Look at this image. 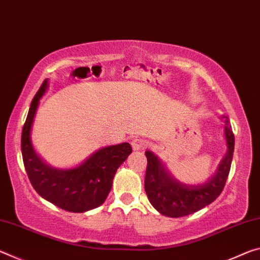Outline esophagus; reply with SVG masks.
I'll return each mask as SVG.
<instances>
[{"label":"esophagus","instance_id":"esophagus-1","mask_svg":"<svg viewBox=\"0 0 260 260\" xmlns=\"http://www.w3.org/2000/svg\"><path fill=\"white\" fill-rule=\"evenodd\" d=\"M131 144H132V148H133V150H143V149L147 148L148 142L146 140H142V139H134L131 142Z\"/></svg>","mask_w":260,"mask_h":260}]
</instances>
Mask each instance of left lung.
<instances>
[{
	"mask_svg": "<svg viewBox=\"0 0 260 260\" xmlns=\"http://www.w3.org/2000/svg\"><path fill=\"white\" fill-rule=\"evenodd\" d=\"M222 119H225L223 131L227 151L215 173L204 183L186 184L180 182L167 171L160 158L151 151H146L148 166L144 189L151 205L162 215L179 218L197 212L212 203L221 193L230 174L235 143L228 118L222 116Z\"/></svg>",
	"mask_w": 260,
	"mask_h": 260,
	"instance_id": "obj_1",
	"label": "left lung"
}]
</instances>
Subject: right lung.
<instances>
[{
	"mask_svg": "<svg viewBox=\"0 0 260 260\" xmlns=\"http://www.w3.org/2000/svg\"><path fill=\"white\" fill-rule=\"evenodd\" d=\"M48 79L34 96L21 132V153L28 179L39 195L69 212H86L107 200L118 167L132 153L128 142L99 149L73 169H55L33 147L32 126L40 100L49 87Z\"/></svg>",
	"mask_w": 260,
	"mask_h": 260,
	"instance_id": "add662e5",
	"label": "right lung"
}]
</instances>
